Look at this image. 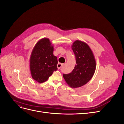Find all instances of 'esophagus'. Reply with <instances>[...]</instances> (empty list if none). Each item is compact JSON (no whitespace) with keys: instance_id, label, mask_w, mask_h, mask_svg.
<instances>
[{"instance_id":"1","label":"esophagus","mask_w":124,"mask_h":124,"mask_svg":"<svg viewBox=\"0 0 124 124\" xmlns=\"http://www.w3.org/2000/svg\"><path fill=\"white\" fill-rule=\"evenodd\" d=\"M63 66V63H58L57 64V68L58 69H61L62 67Z\"/></svg>"}]
</instances>
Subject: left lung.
I'll use <instances>...</instances> for the list:
<instances>
[{
	"instance_id": "8db88e82",
	"label": "left lung",
	"mask_w": 124,
	"mask_h": 124,
	"mask_svg": "<svg viewBox=\"0 0 124 124\" xmlns=\"http://www.w3.org/2000/svg\"><path fill=\"white\" fill-rule=\"evenodd\" d=\"M71 48L76 56V65L72 72L63 74V77L70 87L78 88L91 80L95 72L96 62L91 48L83 41H75Z\"/></svg>"
}]
</instances>
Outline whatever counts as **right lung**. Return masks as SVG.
<instances>
[{"mask_svg":"<svg viewBox=\"0 0 124 124\" xmlns=\"http://www.w3.org/2000/svg\"><path fill=\"white\" fill-rule=\"evenodd\" d=\"M54 46L48 38H42L36 44L29 60L31 77L39 83L46 81L57 70V58L53 54Z\"/></svg>","mask_w":124,"mask_h":124,"instance_id":"right-lung-1","label":"right lung"}]
</instances>
